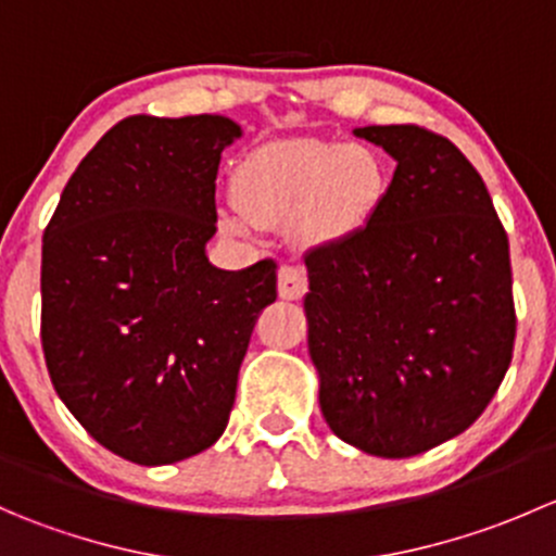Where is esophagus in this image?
I'll use <instances>...</instances> for the list:
<instances>
[{"label": "esophagus", "mask_w": 556, "mask_h": 556, "mask_svg": "<svg viewBox=\"0 0 556 556\" xmlns=\"http://www.w3.org/2000/svg\"><path fill=\"white\" fill-rule=\"evenodd\" d=\"M279 299L285 301H299L306 293L309 282H306V271L301 266H282L279 268Z\"/></svg>", "instance_id": "34e87169"}]
</instances>
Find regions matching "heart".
<instances>
[{
	"instance_id": "obj_1",
	"label": "heart",
	"mask_w": 556,
	"mask_h": 556,
	"mask_svg": "<svg viewBox=\"0 0 556 556\" xmlns=\"http://www.w3.org/2000/svg\"><path fill=\"white\" fill-rule=\"evenodd\" d=\"M384 193L387 166L366 144H274L239 166L237 201L244 215H226L223 223L271 226L304 210L301 223L309 237L339 242L371 223Z\"/></svg>"
}]
</instances>
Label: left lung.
<instances>
[{"label":"left lung","instance_id":"left-lung-1","mask_svg":"<svg viewBox=\"0 0 556 556\" xmlns=\"http://www.w3.org/2000/svg\"><path fill=\"white\" fill-rule=\"evenodd\" d=\"M355 134L397 166L363 231L304 255L309 355L330 430L401 459L468 430L495 397L517 339L511 255L450 139L414 123Z\"/></svg>","mask_w":556,"mask_h":556}]
</instances>
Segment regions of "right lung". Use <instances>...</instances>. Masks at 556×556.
Returning <instances> with one entry per match:
<instances>
[{
	"mask_svg": "<svg viewBox=\"0 0 556 556\" xmlns=\"http://www.w3.org/2000/svg\"><path fill=\"white\" fill-rule=\"evenodd\" d=\"M242 128L220 115H131L80 161L42 237L39 339L50 382L117 457L169 465L226 430L277 261L220 271V153Z\"/></svg>",
	"mask_w": 556,
	"mask_h": 556,
	"instance_id": "obj_1",
	"label": "right lung"
}]
</instances>
